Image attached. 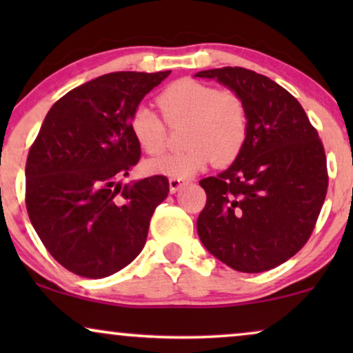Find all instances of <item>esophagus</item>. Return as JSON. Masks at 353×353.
<instances>
[{
    "label": "esophagus",
    "mask_w": 353,
    "mask_h": 353,
    "mask_svg": "<svg viewBox=\"0 0 353 353\" xmlns=\"http://www.w3.org/2000/svg\"><path fill=\"white\" fill-rule=\"evenodd\" d=\"M186 183L188 181L183 180V178H170V180H168V185H170V192H176L181 186H185Z\"/></svg>",
    "instance_id": "esophagus-1"
}]
</instances>
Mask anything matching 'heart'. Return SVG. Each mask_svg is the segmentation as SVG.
I'll use <instances>...</instances> for the list:
<instances>
[{
    "mask_svg": "<svg viewBox=\"0 0 353 353\" xmlns=\"http://www.w3.org/2000/svg\"><path fill=\"white\" fill-rule=\"evenodd\" d=\"M156 103L168 127L185 125L186 149L148 161L146 173L188 178L212 162L230 165L243 152L249 137V110L243 96L234 91H220L212 85L181 79L162 90ZM165 123L141 105L130 119V132L144 152L157 156L167 148Z\"/></svg>",
    "mask_w": 353,
    "mask_h": 353,
    "instance_id": "heart-1",
    "label": "heart"
}]
</instances>
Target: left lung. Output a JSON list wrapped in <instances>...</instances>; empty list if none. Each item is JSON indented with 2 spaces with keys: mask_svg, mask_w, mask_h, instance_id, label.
Segmentation results:
<instances>
[{
  "mask_svg": "<svg viewBox=\"0 0 353 353\" xmlns=\"http://www.w3.org/2000/svg\"><path fill=\"white\" fill-rule=\"evenodd\" d=\"M243 96L249 137L228 170L199 181L207 194L197 233L212 255L243 273H262L310 238L327 191L325 148L305 110L268 77L243 67L202 70Z\"/></svg>",
  "mask_w": 353,
  "mask_h": 353,
  "instance_id": "left-lung-1",
  "label": "left lung"
}]
</instances>
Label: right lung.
I'll use <instances>...</instances> for the list:
<instances>
[{
  "label": "right lung",
  "instance_id": "obj_1",
  "mask_svg": "<svg viewBox=\"0 0 353 353\" xmlns=\"http://www.w3.org/2000/svg\"><path fill=\"white\" fill-rule=\"evenodd\" d=\"M168 75L114 72L77 86L50 109L28 151V216L48 252L79 276L105 278L132 263L168 196L163 175L119 183L141 156L130 119Z\"/></svg>",
  "mask_w": 353,
  "mask_h": 353
}]
</instances>
